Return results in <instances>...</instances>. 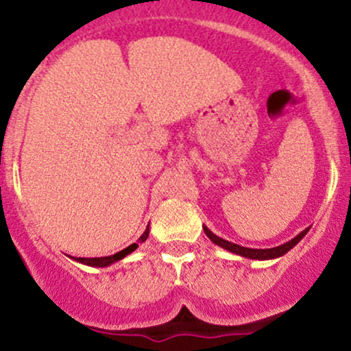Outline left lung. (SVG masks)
<instances>
[{
    "mask_svg": "<svg viewBox=\"0 0 351 351\" xmlns=\"http://www.w3.org/2000/svg\"><path fill=\"white\" fill-rule=\"evenodd\" d=\"M204 232H206V236L209 239L213 241V243L221 245L223 249H226V251H231L234 254H239V256H244V257H249V259H257V261H264V259H274V257H280L284 256L285 252L291 251V249L299 241L307 234L308 229H305V231H302L299 236L293 237L292 241H289V243L282 244V245H277V247H271V249H251V247H243V245L239 244H234V243H229L226 239H221V237H217L216 234H213L211 231H209L208 228H203Z\"/></svg>",
    "mask_w": 351,
    "mask_h": 351,
    "instance_id": "8db88e82",
    "label": "left lung"
}]
</instances>
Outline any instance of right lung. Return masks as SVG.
<instances>
[{
    "label": "right lung",
    "mask_w": 351,
    "mask_h": 351,
    "mask_svg": "<svg viewBox=\"0 0 351 351\" xmlns=\"http://www.w3.org/2000/svg\"><path fill=\"white\" fill-rule=\"evenodd\" d=\"M148 232H150V231H148V228H147V229H145L143 234L140 236L138 243H143V241H147ZM136 245H138V244L128 245V247H125L123 251L114 254V256H107V257H74V259L79 261V263H82V264L94 265V267H106V265H110V264L117 263V261H120V259H122V257L127 256V254L134 252L135 249H136Z\"/></svg>",
    "instance_id": "obj_1"
}]
</instances>
